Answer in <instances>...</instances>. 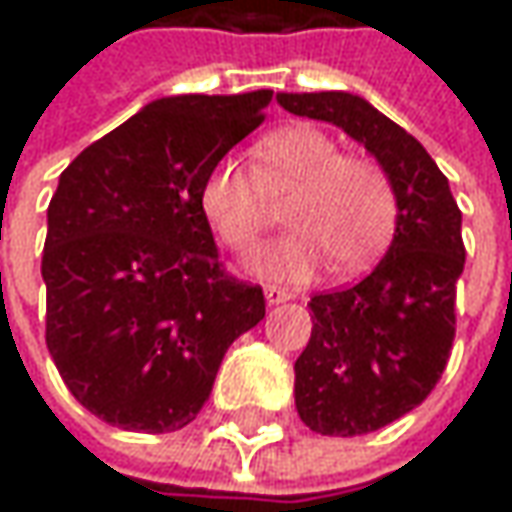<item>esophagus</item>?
<instances>
[{
    "instance_id": "obj_1",
    "label": "esophagus",
    "mask_w": 512,
    "mask_h": 512,
    "mask_svg": "<svg viewBox=\"0 0 512 512\" xmlns=\"http://www.w3.org/2000/svg\"><path fill=\"white\" fill-rule=\"evenodd\" d=\"M265 299H267V305H282V302H290V299H293V293H290V290H285V287L267 285Z\"/></svg>"
}]
</instances>
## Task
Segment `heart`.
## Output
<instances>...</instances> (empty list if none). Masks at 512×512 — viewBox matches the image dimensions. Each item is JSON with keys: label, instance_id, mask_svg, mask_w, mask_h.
Listing matches in <instances>:
<instances>
[{"label": "heart", "instance_id": "1", "mask_svg": "<svg viewBox=\"0 0 512 512\" xmlns=\"http://www.w3.org/2000/svg\"><path fill=\"white\" fill-rule=\"evenodd\" d=\"M262 176L270 185H296L285 219L296 233L259 259V270L279 279H307L319 250L336 273L367 267L387 245L396 225V190L379 162L342 153L316 125H290L270 133L262 148ZM202 213L227 247L247 253L259 245L267 213L253 173L239 159H219L202 182Z\"/></svg>", "mask_w": 512, "mask_h": 512}]
</instances>
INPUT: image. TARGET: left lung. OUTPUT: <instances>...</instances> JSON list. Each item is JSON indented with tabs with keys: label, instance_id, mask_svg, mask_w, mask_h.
<instances>
[{
	"label": "left lung",
	"instance_id": "obj_1",
	"mask_svg": "<svg viewBox=\"0 0 512 512\" xmlns=\"http://www.w3.org/2000/svg\"><path fill=\"white\" fill-rule=\"evenodd\" d=\"M296 116L356 139L396 190V233L362 282L310 299L313 330L296 359V410L322 436H364L402 419L442 379L464 270L462 210L430 153L344 90L279 93Z\"/></svg>",
	"mask_w": 512,
	"mask_h": 512
}]
</instances>
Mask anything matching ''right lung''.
<instances>
[{
  "mask_svg": "<svg viewBox=\"0 0 512 512\" xmlns=\"http://www.w3.org/2000/svg\"><path fill=\"white\" fill-rule=\"evenodd\" d=\"M273 90L165 96L85 148L48 205L45 342L73 399L122 430L196 419L265 293L219 262L199 193Z\"/></svg>",
  "mask_w": 512,
  "mask_h": 512,
  "instance_id": "1",
  "label": "right lung"
}]
</instances>
